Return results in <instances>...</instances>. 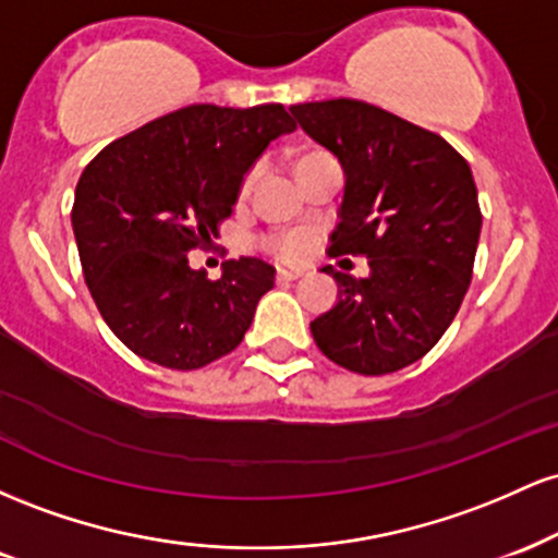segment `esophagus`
Masks as SVG:
<instances>
[{
  "mask_svg": "<svg viewBox=\"0 0 558 558\" xmlns=\"http://www.w3.org/2000/svg\"><path fill=\"white\" fill-rule=\"evenodd\" d=\"M301 272H293V270H278L275 272V283H291V280H299Z\"/></svg>",
  "mask_w": 558,
  "mask_h": 558,
  "instance_id": "1",
  "label": "esophagus"
}]
</instances>
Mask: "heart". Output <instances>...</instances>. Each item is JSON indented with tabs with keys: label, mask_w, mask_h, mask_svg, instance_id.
Returning <instances> with one entry per match:
<instances>
[{
	"label": "heart",
	"mask_w": 558,
	"mask_h": 558,
	"mask_svg": "<svg viewBox=\"0 0 558 558\" xmlns=\"http://www.w3.org/2000/svg\"><path fill=\"white\" fill-rule=\"evenodd\" d=\"M319 155H323V151H306V155H301L296 159V168H301V165L310 162V159H315ZM257 175H259V165H254V168L248 170L246 175H243V181H241L243 194L252 189L254 181H257ZM262 248H265L267 254H272V257L280 259V262H299V259H304L306 254H310L312 241H310V235L304 233V230H288V233L265 235V239H262Z\"/></svg>",
	"instance_id": "1"
}]
</instances>
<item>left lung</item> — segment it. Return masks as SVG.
I'll return each mask as SVG.
<instances>
[{"label": "left lung", "instance_id": "left-lung-1", "mask_svg": "<svg viewBox=\"0 0 558 558\" xmlns=\"http://www.w3.org/2000/svg\"><path fill=\"white\" fill-rule=\"evenodd\" d=\"M291 112L345 172L330 257L369 259L367 278L323 270L338 304L310 325L315 343L351 373L409 367L440 341L470 288L483 226L470 165L438 133L367 101Z\"/></svg>", "mask_w": 558, "mask_h": 558}]
</instances>
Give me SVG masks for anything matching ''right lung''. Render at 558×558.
I'll return each mask as SVG.
<instances>
[{"mask_svg":"<svg viewBox=\"0 0 558 558\" xmlns=\"http://www.w3.org/2000/svg\"><path fill=\"white\" fill-rule=\"evenodd\" d=\"M296 123L283 105H191L114 138L75 185L73 230L88 291L141 360L198 369L243 341L275 270L230 259L209 280L189 252L233 213L243 172Z\"/></svg>","mask_w":558,"mask_h":558,"instance_id":"add662e5","label":"right lung"}]
</instances>
